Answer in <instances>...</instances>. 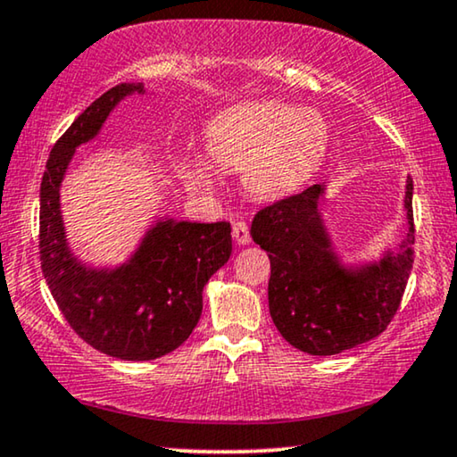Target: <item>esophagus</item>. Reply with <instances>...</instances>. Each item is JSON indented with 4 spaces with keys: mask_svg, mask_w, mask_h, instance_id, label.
I'll return each instance as SVG.
<instances>
[{
    "mask_svg": "<svg viewBox=\"0 0 457 457\" xmlns=\"http://www.w3.org/2000/svg\"><path fill=\"white\" fill-rule=\"evenodd\" d=\"M232 236H234V240L238 242V245H242V246L251 242V232H248V225L245 221H236L234 223Z\"/></svg>",
    "mask_w": 457,
    "mask_h": 457,
    "instance_id": "obj_1",
    "label": "esophagus"
}]
</instances>
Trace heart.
Returning <instances> with one entry per match:
<instances>
[{
  "mask_svg": "<svg viewBox=\"0 0 457 457\" xmlns=\"http://www.w3.org/2000/svg\"><path fill=\"white\" fill-rule=\"evenodd\" d=\"M330 145L326 119L313 108L282 102H251L229 108L206 127V152L219 169L242 173L254 198L278 200L301 190ZM184 178L192 190L211 192L215 173L200 158L187 162Z\"/></svg>",
  "mask_w": 457,
  "mask_h": 457,
  "instance_id": "b5f03b06",
  "label": "heart"
}]
</instances>
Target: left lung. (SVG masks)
Returning a JSON list of instances; mask_svg holds the SVG:
<instances>
[{"instance_id": "1", "label": "left lung", "mask_w": 457, "mask_h": 457, "mask_svg": "<svg viewBox=\"0 0 457 457\" xmlns=\"http://www.w3.org/2000/svg\"><path fill=\"white\" fill-rule=\"evenodd\" d=\"M324 184L282 198L253 219L251 236L271 263L270 313L279 334L309 355H337L386 330L413 263V184L407 179V236L397 253L349 270L334 253L320 212Z\"/></svg>"}]
</instances>
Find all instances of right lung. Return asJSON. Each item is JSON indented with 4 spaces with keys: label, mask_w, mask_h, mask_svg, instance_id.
Segmentation results:
<instances>
[{
    "label": "right lung",
    "mask_w": 457,
    "mask_h": 457,
    "mask_svg": "<svg viewBox=\"0 0 457 457\" xmlns=\"http://www.w3.org/2000/svg\"><path fill=\"white\" fill-rule=\"evenodd\" d=\"M142 83H120L79 114L54 144L39 192L41 271L72 330L94 349L127 361H150L178 349L203 313V288L232 254L228 221L161 219L127 263L97 270L71 253L60 186L77 145L100 133L108 114Z\"/></svg>",
    "instance_id": "obj_1"
}]
</instances>
